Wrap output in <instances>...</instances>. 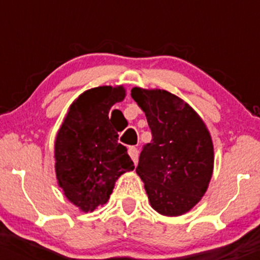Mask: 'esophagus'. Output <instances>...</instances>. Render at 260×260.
<instances>
[{
    "label": "esophagus",
    "mask_w": 260,
    "mask_h": 260,
    "mask_svg": "<svg viewBox=\"0 0 260 260\" xmlns=\"http://www.w3.org/2000/svg\"><path fill=\"white\" fill-rule=\"evenodd\" d=\"M128 153H129L131 158L133 159L135 165H137L138 164V157H140V152H138V149L136 148V147H129V149H128Z\"/></svg>",
    "instance_id": "34e87169"
}]
</instances>
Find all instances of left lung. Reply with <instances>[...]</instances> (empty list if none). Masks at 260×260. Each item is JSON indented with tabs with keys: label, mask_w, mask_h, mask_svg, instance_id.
Instances as JSON below:
<instances>
[{
	"label": "left lung",
	"mask_w": 260,
	"mask_h": 260,
	"mask_svg": "<svg viewBox=\"0 0 260 260\" xmlns=\"http://www.w3.org/2000/svg\"><path fill=\"white\" fill-rule=\"evenodd\" d=\"M131 95L145 112L152 133L136 172L153 210L181 216L208 191L214 171L210 132L195 109L170 91L135 86Z\"/></svg>",
	"instance_id": "obj_1"
}]
</instances>
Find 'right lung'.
<instances>
[{"label": "right lung", "instance_id": "add662e5", "mask_svg": "<svg viewBox=\"0 0 260 260\" xmlns=\"http://www.w3.org/2000/svg\"><path fill=\"white\" fill-rule=\"evenodd\" d=\"M124 98L123 85L88 89L70 104L55 137L57 185L83 212L107 204L115 181L135 169L109 119L112 107Z\"/></svg>", "mask_w": 260, "mask_h": 260}]
</instances>
